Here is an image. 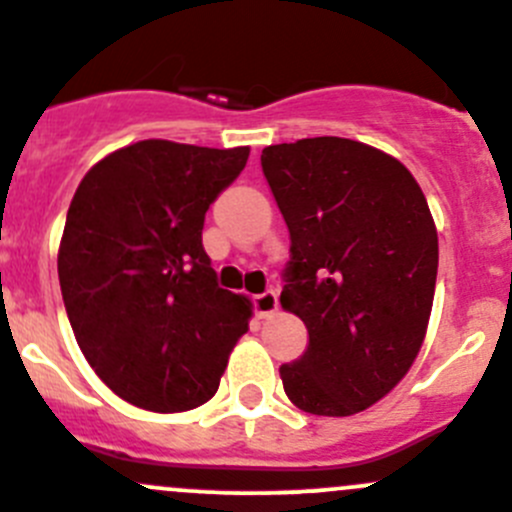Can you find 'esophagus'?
Listing matches in <instances>:
<instances>
[{"mask_svg": "<svg viewBox=\"0 0 512 512\" xmlns=\"http://www.w3.org/2000/svg\"><path fill=\"white\" fill-rule=\"evenodd\" d=\"M252 307H255L257 317L267 319V317H272V314L277 312L280 302H277L275 292H262V294H255V297H252Z\"/></svg>", "mask_w": 512, "mask_h": 512, "instance_id": "obj_1", "label": "esophagus"}]
</instances>
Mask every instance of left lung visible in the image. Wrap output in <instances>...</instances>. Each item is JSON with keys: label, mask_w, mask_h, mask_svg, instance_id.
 Wrapping results in <instances>:
<instances>
[{"label": "left lung", "mask_w": 512, "mask_h": 512, "mask_svg": "<svg viewBox=\"0 0 512 512\" xmlns=\"http://www.w3.org/2000/svg\"><path fill=\"white\" fill-rule=\"evenodd\" d=\"M262 173L289 227L280 294L309 332L280 366L287 399L314 416H352L384 399L426 339L438 232L401 160L337 136L262 151Z\"/></svg>", "instance_id": "1"}]
</instances>
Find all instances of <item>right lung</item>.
<instances>
[{
  "mask_svg": "<svg viewBox=\"0 0 512 512\" xmlns=\"http://www.w3.org/2000/svg\"><path fill=\"white\" fill-rule=\"evenodd\" d=\"M250 148L148 141L101 158L76 188L59 285L81 352L128 404L158 414L215 396L252 302L215 282L203 250L210 203Z\"/></svg>",
  "mask_w": 512,
  "mask_h": 512,
  "instance_id": "add662e5",
  "label": "right lung"
}]
</instances>
